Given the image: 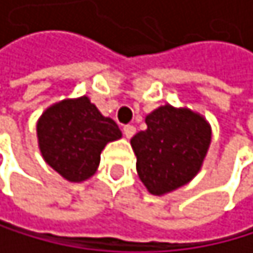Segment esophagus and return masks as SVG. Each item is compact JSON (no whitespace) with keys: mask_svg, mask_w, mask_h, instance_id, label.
I'll return each instance as SVG.
<instances>
[{"mask_svg":"<svg viewBox=\"0 0 253 253\" xmlns=\"http://www.w3.org/2000/svg\"><path fill=\"white\" fill-rule=\"evenodd\" d=\"M123 132H124L126 138H132L136 133V127L132 124H127V126H124V127H123Z\"/></svg>","mask_w":253,"mask_h":253,"instance_id":"esophagus-1","label":"esophagus"}]
</instances>
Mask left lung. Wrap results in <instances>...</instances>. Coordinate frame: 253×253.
Instances as JSON below:
<instances>
[{
  "instance_id": "1",
  "label": "left lung",
  "mask_w": 253,
  "mask_h": 253,
  "mask_svg": "<svg viewBox=\"0 0 253 253\" xmlns=\"http://www.w3.org/2000/svg\"><path fill=\"white\" fill-rule=\"evenodd\" d=\"M147 129L132 139L136 171L155 196L174 191L200 170L211 144V126L187 108L161 106L145 117Z\"/></svg>"
}]
</instances>
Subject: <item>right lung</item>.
Wrapping results in <instances>:
<instances>
[{"mask_svg": "<svg viewBox=\"0 0 253 253\" xmlns=\"http://www.w3.org/2000/svg\"><path fill=\"white\" fill-rule=\"evenodd\" d=\"M36 130L45 162L70 182L89 179L98 169L106 144L121 138L117 123L103 117L86 95L50 106Z\"/></svg>", "mask_w": 253, "mask_h": 253, "instance_id": "obj_1", "label": "right lung"}]
</instances>
